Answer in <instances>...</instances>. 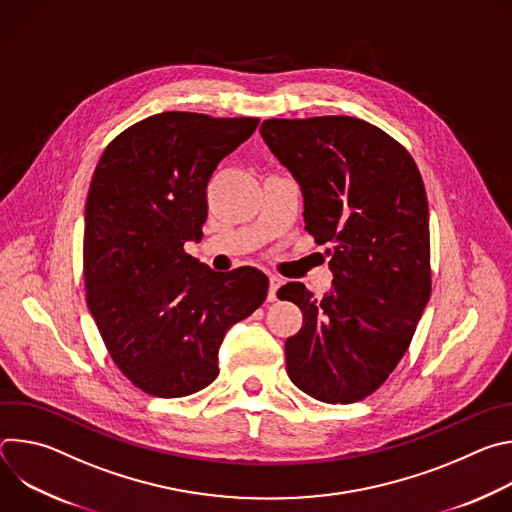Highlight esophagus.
<instances>
[{
  "label": "esophagus",
  "instance_id": "esophagus-1",
  "mask_svg": "<svg viewBox=\"0 0 512 512\" xmlns=\"http://www.w3.org/2000/svg\"><path fill=\"white\" fill-rule=\"evenodd\" d=\"M281 285V279L277 275H269V291H267V300L275 302L277 300V289Z\"/></svg>",
  "mask_w": 512,
  "mask_h": 512
}]
</instances>
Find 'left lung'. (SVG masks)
Instances as JSON below:
<instances>
[{"instance_id":"8db88e82","label":"left lung","mask_w":512,"mask_h":512,"mask_svg":"<svg viewBox=\"0 0 512 512\" xmlns=\"http://www.w3.org/2000/svg\"><path fill=\"white\" fill-rule=\"evenodd\" d=\"M261 137L304 194L306 231L328 245L332 291L300 281L277 296L304 316L285 340L287 375L324 403L375 393L409 348L431 296L429 210L415 160L356 117L267 119Z\"/></svg>"}]
</instances>
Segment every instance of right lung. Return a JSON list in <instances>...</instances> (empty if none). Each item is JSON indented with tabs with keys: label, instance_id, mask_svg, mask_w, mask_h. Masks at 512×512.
I'll return each mask as SVG.
<instances>
[{
	"label": "right lung",
	"instance_id": "obj_1",
	"mask_svg": "<svg viewBox=\"0 0 512 512\" xmlns=\"http://www.w3.org/2000/svg\"><path fill=\"white\" fill-rule=\"evenodd\" d=\"M257 117L166 111L105 148L87 196V304L117 369L143 393L186 397L218 377L225 332L251 316L269 279L216 273L184 251L202 237L206 186Z\"/></svg>",
	"mask_w": 512,
	"mask_h": 512
}]
</instances>
